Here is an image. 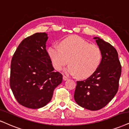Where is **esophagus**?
Returning <instances> with one entry per match:
<instances>
[{
	"instance_id": "1",
	"label": "esophagus",
	"mask_w": 129,
	"mask_h": 129,
	"mask_svg": "<svg viewBox=\"0 0 129 129\" xmlns=\"http://www.w3.org/2000/svg\"><path fill=\"white\" fill-rule=\"evenodd\" d=\"M63 79L64 81H66V80H68V78L66 77V76H63Z\"/></svg>"
}]
</instances>
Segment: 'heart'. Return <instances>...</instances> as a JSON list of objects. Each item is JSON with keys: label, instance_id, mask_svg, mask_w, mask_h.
<instances>
[{"label": "heart", "instance_id": "obj_1", "mask_svg": "<svg viewBox=\"0 0 129 129\" xmlns=\"http://www.w3.org/2000/svg\"><path fill=\"white\" fill-rule=\"evenodd\" d=\"M47 53L54 68L60 71L68 63L67 74L86 78L96 72L101 64L102 52L98 45L90 44L82 38L71 36L59 42V47L52 45Z\"/></svg>", "mask_w": 129, "mask_h": 129}]
</instances>
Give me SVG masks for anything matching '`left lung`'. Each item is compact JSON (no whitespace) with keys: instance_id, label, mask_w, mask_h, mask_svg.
Masks as SVG:
<instances>
[{"instance_id":"8db88e82","label":"left lung","mask_w":129,"mask_h":129,"mask_svg":"<svg viewBox=\"0 0 129 129\" xmlns=\"http://www.w3.org/2000/svg\"><path fill=\"white\" fill-rule=\"evenodd\" d=\"M93 39L101 50V64L90 77L77 82L74 99L84 108L97 111L105 107L117 93L121 66L113 46L99 37Z\"/></svg>"}]
</instances>
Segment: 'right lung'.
Listing matches in <instances>:
<instances>
[{"label": "right lung", "mask_w": 129, "mask_h": 129, "mask_svg": "<svg viewBox=\"0 0 129 129\" xmlns=\"http://www.w3.org/2000/svg\"><path fill=\"white\" fill-rule=\"evenodd\" d=\"M46 33H36L21 41L12 58L10 87L20 105L44 107L51 100L63 76L55 72L46 50Z\"/></svg>", "instance_id": "obj_1"}]
</instances>
